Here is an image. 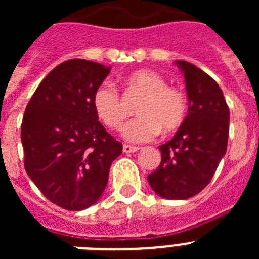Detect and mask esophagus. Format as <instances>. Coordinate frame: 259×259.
I'll return each instance as SVG.
<instances>
[{
	"mask_svg": "<svg viewBox=\"0 0 259 259\" xmlns=\"http://www.w3.org/2000/svg\"><path fill=\"white\" fill-rule=\"evenodd\" d=\"M139 150V148L137 146H132V145H128V144H124L123 145V152L124 153H135Z\"/></svg>",
	"mask_w": 259,
	"mask_h": 259,
	"instance_id": "1",
	"label": "esophagus"
}]
</instances>
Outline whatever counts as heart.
<instances>
[{
	"mask_svg": "<svg viewBox=\"0 0 259 259\" xmlns=\"http://www.w3.org/2000/svg\"><path fill=\"white\" fill-rule=\"evenodd\" d=\"M128 85L144 95L136 113L123 128V136L128 141L145 143L153 140L161 128L164 134L176 131L184 123L188 113V102L179 89L167 87L159 74L150 70H139L127 77ZM93 110L97 118L110 130H119L125 118L122 98L113 84H100L92 97Z\"/></svg>",
	"mask_w": 259,
	"mask_h": 259,
	"instance_id": "heart-1",
	"label": "heart"
}]
</instances>
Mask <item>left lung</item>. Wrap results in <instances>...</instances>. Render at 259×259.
Segmentation results:
<instances>
[{"instance_id": "left-lung-1", "label": "left lung", "mask_w": 259, "mask_h": 259, "mask_svg": "<svg viewBox=\"0 0 259 259\" xmlns=\"http://www.w3.org/2000/svg\"><path fill=\"white\" fill-rule=\"evenodd\" d=\"M175 63L184 74L188 114L175 136L159 145L161 163L148 182L161 197L187 200L209 184L227 152L230 109L211 76L189 62Z\"/></svg>"}]
</instances>
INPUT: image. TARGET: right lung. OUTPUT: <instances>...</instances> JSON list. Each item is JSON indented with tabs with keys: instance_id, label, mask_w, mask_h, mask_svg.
Here are the masks:
<instances>
[{
	"instance_id": "1",
	"label": "right lung",
	"mask_w": 259,
	"mask_h": 259,
	"mask_svg": "<svg viewBox=\"0 0 259 259\" xmlns=\"http://www.w3.org/2000/svg\"><path fill=\"white\" fill-rule=\"evenodd\" d=\"M109 74L110 67L97 62H63L41 81L24 111V168L62 209L80 211L95 205L123 150L98 122L92 105L95 89Z\"/></svg>"
}]
</instances>
